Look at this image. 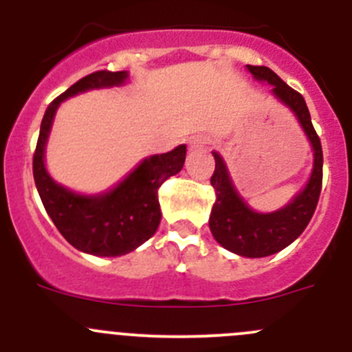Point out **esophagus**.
I'll return each mask as SVG.
<instances>
[{
  "mask_svg": "<svg viewBox=\"0 0 352 352\" xmlns=\"http://www.w3.org/2000/svg\"><path fill=\"white\" fill-rule=\"evenodd\" d=\"M206 146V139L203 135H192L187 139V149L189 151H198Z\"/></svg>",
  "mask_w": 352,
  "mask_h": 352,
  "instance_id": "1",
  "label": "esophagus"
}]
</instances>
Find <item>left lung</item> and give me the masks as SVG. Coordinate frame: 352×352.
<instances>
[{
  "label": "left lung",
  "mask_w": 352,
  "mask_h": 352,
  "mask_svg": "<svg viewBox=\"0 0 352 352\" xmlns=\"http://www.w3.org/2000/svg\"><path fill=\"white\" fill-rule=\"evenodd\" d=\"M246 69L254 74L255 80L267 81L271 85L272 95L297 116L314 151L309 182L292 199V203L272 213H258L246 205L236 192L221 154L215 151L212 153L215 157V172L210 184L215 189V203L208 222L210 231L226 250L243 257L257 258L278 254L287 248L304 232L313 219L323 182V149L311 123V114L304 97L265 65H246Z\"/></svg>",
  "instance_id": "left-lung-1"
}]
</instances>
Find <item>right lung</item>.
Returning <instances> with one entry per match:
<instances>
[{"mask_svg":"<svg viewBox=\"0 0 352 352\" xmlns=\"http://www.w3.org/2000/svg\"><path fill=\"white\" fill-rule=\"evenodd\" d=\"M126 71H97L81 78L58 95L45 111L32 157V173L43 206L55 228L74 248L98 257L130 254L156 232L161 221L157 189L179 173L186 161V146L154 154L137 166L114 189L98 196H83L58 186L45 168V146L60 102L94 88L123 85Z\"/></svg>","mask_w":352,"mask_h":352,"instance_id":"obj_1","label":"right lung"}]
</instances>
